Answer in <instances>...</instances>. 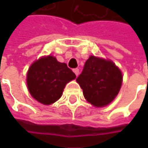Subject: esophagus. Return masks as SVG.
<instances>
[{
  "instance_id": "esophagus-1",
  "label": "esophagus",
  "mask_w": 148,
  "mask_h": 148,
  "mask_svg": "<svg viewBox=\"0 0 148 148\" xmlns=\"http://www.w3.org/2000/svg\"><path fill=\"white\" fill-rule=\"evenodd\" d=\"M73 71H74V73L76 74V76H78V75H79V69H78V68H75V69L73 70Z\"/></svg>"
}]
</instances>
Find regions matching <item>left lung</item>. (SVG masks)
<instances>
[{
    "instance_id": "left-lung-1",
    "label": "left lung",
    "mask_w": 148,
    "mask_h": 148,
    "mask_svg": "<svg viewBox=\"0 0 148 148\" xmlns=\"http://www.w3.org/2000/svg\"><path fill=\"white\" fill-rule=\"evenodd\" d=\"M122 73L111 61L90 56L77 78L86 99L96 107L109 105L122 85Z\"/></svg>"
}]
</instances>
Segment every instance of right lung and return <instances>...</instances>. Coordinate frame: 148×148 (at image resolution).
<instances>
[{"label":"right lung","instance_id":"right-lung-1","mask_svg":"<svg viewBox=\"0 0 148 148\" xmlns=\"http://www.w3.org/2000/svg\"><path fill=\"white\" fill-rule=\"evenodd\" d=\"M76 75L66 63L49 56L34 62L27 74L29 93L43 105H51L62 95L66 84Z\"/></svg>","mask_w":148,"mask_h":148}]
</instances>
